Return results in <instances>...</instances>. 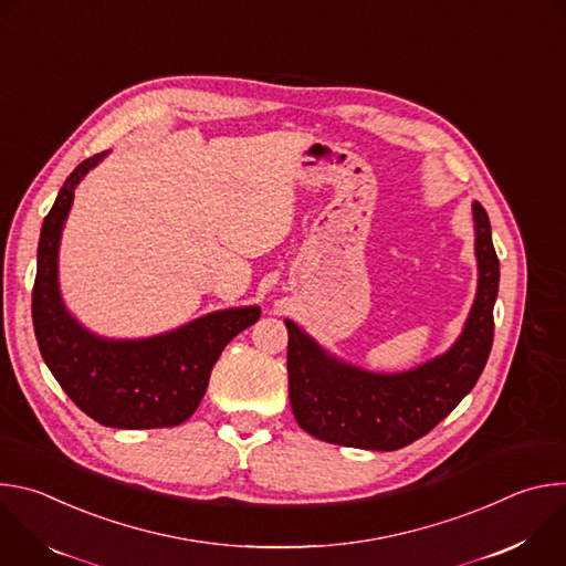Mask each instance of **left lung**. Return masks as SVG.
I'll list each match as a JSON object with an SVG mask.
<instances>
[{
    "instance_id": "obj_1",
    "label": "left lung",
    "mask_w": 566,
    "mask_h": 566,
    "mask_svg": "<svg viewBox=\"0 0 566 566\" xmlns=\"http://www.w3.org/2000/svg\"><path fill=\"white\" fill-rule=\"evenodd\" d=\"M476 295L457 343L441 356L398 374H376L322 349L295 322L289 329V398L297 426L311 437L349 448L398 450L428 434L474 387L493 347V306L500 260L491 221L472 203Z\"/></svg>"
}]
</instances>
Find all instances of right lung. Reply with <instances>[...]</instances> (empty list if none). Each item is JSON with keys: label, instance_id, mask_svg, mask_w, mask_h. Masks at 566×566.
I'll use <instances>...</instances> for the list:
<instances>
[{"label": "right lung", "instance_id": "obj_1", "mask_svg": "<svg viewBox=\"0 0 566 566\" xmlns=\"http://www.w3.org/2000/svg\"><path fill=\"white\" fill-rule=\"evenodd\" d=\"M107 151L83 160L64 181L44 217L33 286V327L40 354L87 417L107 428L147 430L188 421L208 389L223 347L260 317V306L208 313L168 334L109 340L66 311L57 286V251L75 186Z\"/></svg>", "mask_w": 566, "mask_h": 566}]
</instances>
